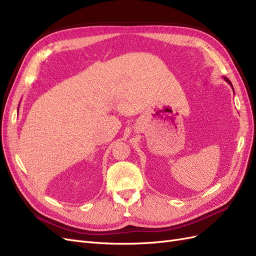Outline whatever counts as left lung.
<instances>
[{
  "label": "left lung",
  "mask_w": 256,
  "mask_h": 256,
  "mask_svg": "<svg viewBox=\"0 0 256 256\" xmlns=\"http://www.w3.org/2000/svg\"><path fill=\"white\" fill-rule=\"evenodd\" d=\"M224 80H226L230 85V86H232V88H233V90H234V88H233V85H232V83H230V81L228 79V78H226V76H224Z\"/></svg>",
  "instance_id": "obj_1"
}]
</instances>
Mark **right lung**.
<instances>
[{
	"label": "right lung",
	"mask_w": 256,
	"mask_h": 256,
	"mask_svg": "<svg viewBox=\"0 0 256 256\" xmlns=\"http://www.w3.org/2000/svg\"><path fill=\"white\" fill-rule=\"evenodd\" d=\"M18 110H19V109H18Z\"/></svg>",
	"instance_id": "add662e5"
}]
</instances>
